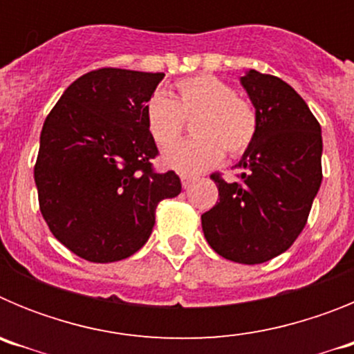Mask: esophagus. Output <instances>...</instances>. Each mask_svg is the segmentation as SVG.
I'll return each mask as SVG.
<instances>
[{
    "label": "esophagus",
    "instance_id": "1",
    "mask_svg": "<svg viewBox=\"0 0 354 354\" xmlns=\"http://www.w3.org/2000/svg\"><path fill=\"white\" fill-rule=\"evenodd\" d=\"M180 180H183V187H189L193 183H195L196 177H195V175L183 174V175H180Z\"/></svg>",
    "mask_w": 354,
    "mask_h": 354
}]
</instances>
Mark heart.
<instances>
[{
    "instance_id": "1",
    "label": "heart",
    "mask_w": 354,
    "mask_h": 354,
    "mask_svg": "<svg viewBox=\"0 0 354 354\" xmlns=\"http://www.w3.org/2000/svg\"><path fill=\"white\" fill-rule=\"evenodd\" d=\"M145 124L159 149H168L180 138L186 120H192V140L165 154L168 167L179 171L207 170L223 158L243 154L255 140L257 111L245 97L220 77L196 74L175 81L174 95L156 92L147 99Z\"/></svg>"
}]
</instances>
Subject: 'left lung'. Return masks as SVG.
Here are the masks:
<instances>
[{"mask_svg":"<svg viewBox=\"0 0 354 354\" xmlns=\"http://www.w3.org/2000/svg\"><path fill=\"white\" fill-rule=\"evenodd\" d=\"M241 84L257 111V134L236 165L237 180L211 175L220 202L202 214V228L221 257L262 264L305 228L323 180V138L317 118L286 81L252 68Z\"/></svg>","mask_w":354,"mask_h":354,"instance_id":"obj_1","label":"left lung"}]
</instances>
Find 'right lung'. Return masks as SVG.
Returning a JSON list of instances; mask_svg holds the SVG:
<instances>
[{"mask_svg":"<svg viewBox=\"0 0 354 354\" xmlns=\"http://www.w3.org/2000/svg\"><path fill=\"white\" fill-rule=\"evenodd\" d=\"M162 72L104 67L86 72L49 111L40 133L35 184L53 236L77 257L115 262L152 234L156 207L180 193L175 171L159 174L145 102Z\"/></svg>","mask_w":354,"mask_h":354,"instance_id":"right-lung-1","label":"right lung"}]
</instances>
